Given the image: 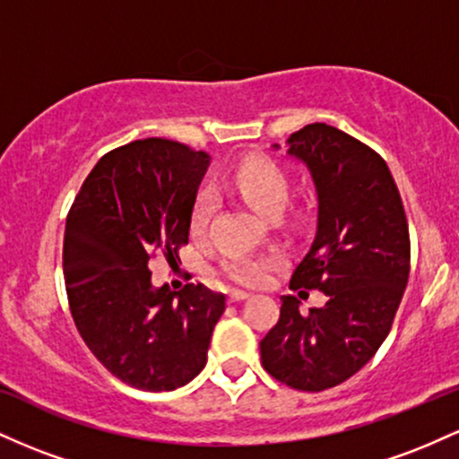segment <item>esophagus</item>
Instances as JSON below:
<instances>
[{"mask_svg": "<svg viewBox=\"0 0 459 459\" xmlns=\"http://www.w3.org/2000/svg\"><path fill=\"white\" fill-rule=\"evenodd\" d=\"M247 298H250V293H246V291H230L229 293V302L230 304L244 302V299H247Z\"/></svg>", "mask_w": 459, "mask_h": 459, "instance_id": "esophagus-1", "label": "esophagus"}]
</instances>
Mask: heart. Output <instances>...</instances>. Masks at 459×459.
Instances as JSON below:
<instances>
[{
	"instance_id": "1",
	"label": "heart",
	"mask_w": 459,
	"mask_h": 459,
	"mask_svg": "<svg viewBox=\"0 0 459 459\" xmlns=\"http://www.w3.org/2000/svg\"><path fill=\"white\" fill-rule=\"evenodd\" d=\"M230 189H235L241 198L265 218H276L289 204L291 183L287 172L276 161L267 157H247L239 161L226 177ZM215 200L212 192H200L189 212V233L192 237H203L212 222ZM273 259L270 256H229L222 261V273L229 281L246 287H259L267 281V272L272 270Z\"/></svg>"
}]
</instances>
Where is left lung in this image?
<instances>
[{
    "label": "left lung",
    "instance_id": "1",
    "mask_svg": "<svg viewBox=\"0 0 459 459\" xmlns=\"http://www.w3.org/2000/svg\"><path fill=\"white\" fill-rule=\"evenodd\" d=\"M287 144L307 163L319 200L317 235L289 289L299 298L319 289L328 302L304 315L296 296H282L261 362L278 382L319 393L360 371L391 332L410 276V233L376 151L325 123L307 125Z\"/></svg>",
    "mask_w": 459,
    "mask_h": 459
}]
</instances>
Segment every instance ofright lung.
<instances>
[{
    "mask_svg": "<svg viewBox=\"0 0 459 459\" xmlns=\"http://www.w3.org/2000/svg\"><path fill=\"white\" fill-rule=\"evenodd\" d=\"M209 160L172 140H135L99 160L68 212L62 265L73 321L97 360L138 391L192 382L226 308L204 284L155 289L149 270L157 252L175 261L187 244Z\"/></svg>",
    "mask_w": 459,
    "mask_h": 459,
    "instance_id": "right-lung-1",
    "label": "right lung"
}]
</instances>
